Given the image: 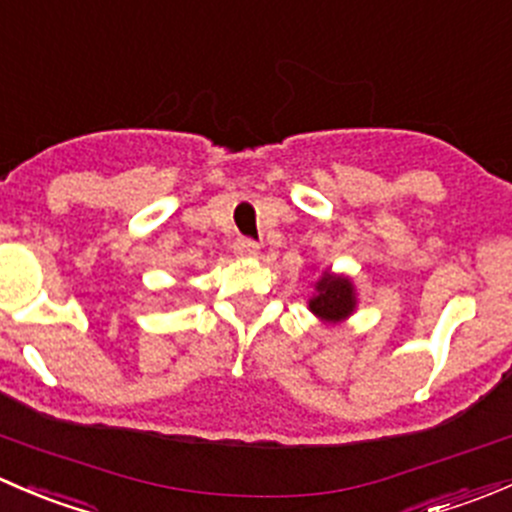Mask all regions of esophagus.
Masks as SVG:
<instances>
[{"label": "esophagus", "instance_id": "1", "mask_svg": "<svg viewBox=\"0 0 512 512\" xmlns=\"http://www.w3.org/2000/svg\"><path fill=\"white\" fill-rule=\"evenodd\" d=\"M232 250H235L237 257H245V260H255V257L260 255V245L252 240H237L235 245H232Z\"/></svg>", "mask_w": 512, "mask_h": 512}]
</instances>
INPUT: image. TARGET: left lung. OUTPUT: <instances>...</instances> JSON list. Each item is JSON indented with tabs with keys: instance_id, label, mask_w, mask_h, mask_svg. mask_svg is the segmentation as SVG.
I'll list each match as a JSON object with an SVG mask.
<instances>
[{
	"instance_id": "1",
	"label": "left lung",
	"mask_w": 512,
	"mask_h": 512,
	"mask_svg": "<svg viewBox=\"0 0 512 512\" xmlns=\"http://www.w3.org/2000/svg\"><path fill=\"white\" fill-rule=\"evenodd\" d=\"M359 304V294L352 277L342 275V272L322 270V275L312 282V297H309L307 307L319 322L324 324H342L356 312Z\"/></svg>"
}]
</instances>
